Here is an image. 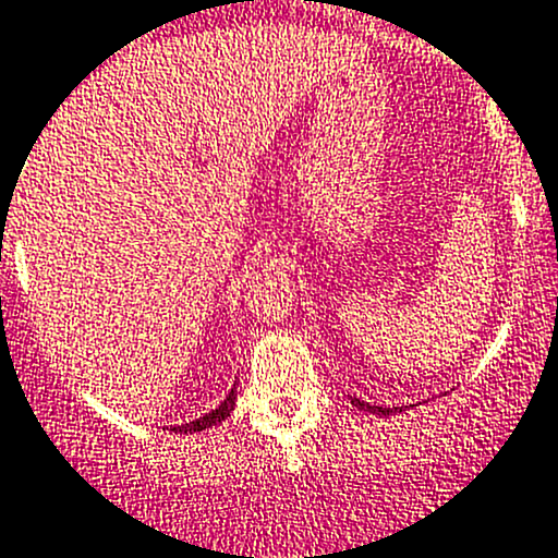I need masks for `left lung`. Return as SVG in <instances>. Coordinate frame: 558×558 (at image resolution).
I'll list each match as a JSON object with an SVG mask.
<instances>
[{"label":"left lung","mask_w":558,"mask_h":558,"mask_svg":"<svg viewBox=\"0 0 558 558\" xmlns=\"http://www.w3.org/2000/svg\"><path fill=\"white\" fill-rule=\"evenodd\" d=\"M351 402L356 404L359 410H369V413L375 415H391V413H402V408H384V404H369V402H362V399L351 397Z\"/></svg>","instance_id":"left-lung-1"}]
</instances>
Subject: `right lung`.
I'll return each mask as SVG.
<instances>
[{
  "instance_id": "obj_1",
  "label": "right lung",
  "mask_w": 558,
  "mask_h": 558,
  "mask_svg": "<svg viewBox=\"0 0 558 558\" xmlns=\"http://www.w3.org/2000/svg\"><path fill=\"white\" fill-rule=\"evenodd\" d=\"M234 402H238V386H234L232 391L227 393V399H223V402L218 404L216 410H210V413H205V415H199V418L189 421V424H180V426H174V432H183V435H191V432L210 429V426L221 424V421H227L229 415H232V410H234Z\"/></svg>"
}]
</instances>
